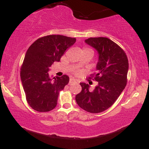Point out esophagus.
I'll return each instance as SVG.
<instances>
[{"label": "esophagus", "instance_id": "34e87169", "mask_svg": "<svg viewBox=\"0 0 149 149\" xmlns=\"http://www.w3.org/2000/svg\"><path fill=\"white\" fill-rule=\"evenodd\" d=\"M76 80L74 79V78H70L69 80V85H72L73 83H76Z\"/></svg>", "mask_w": 149, "mask_h": 149}]
</instances>
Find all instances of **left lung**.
Returning <instances> with one entry per match:
<instances>
[{
    "mask_svg": "<svg viewBox=\"0 0 149 149\" xmlns=\"http://www.w3.org/2000/svg\"><path fill=\"white\" fill-rule=\"evenodd\" d=\"M85 42L98 54L97 73L94 76L98 84L90 91V85L80 83L82 91L76 96V101L83 110L98 113L111 107L123 91L129 64L124 51L108 38H90Z\"/></svg>",
    "mask_w": 149,
    "mask_h": 149,
    "instance_id": "1",
    "label": "left lung"
}]
</instances>
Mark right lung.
Masks as SVG:
<instances>
[{
    "instance_id": "obj_1",
    "label": "right lung",
    "mask_w": 149,
    "mask_h": 149,
    "mask_svg": "<svg viewBox=\"0 0 149 149\" xmlns=\"http://www.w3.org/2000/svg\"><path fill=\"white\" fill-rule=\"evenodd\" d=\"M74 38L49 35L38 39L29 47L20 72L26 98L32 109L39 112L52 110L57 104L59 92L69 81V77H49L54 61L76 42Z\"/></svg>"
}]
</instances>
